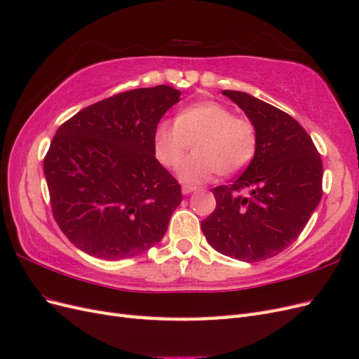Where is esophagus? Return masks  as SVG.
<instances>
[{
	"instance_id": "1",
	"label": "esophagus",
	"mask_w": 359,
	"mask_h": 359,
	"mask_svg": "<svg viewBox=\"0 0 359 359\" xmlns=\"http://www.w3.org/2000/svg\"><path fill=\"white\" fill-rule=\"evenodd\" d=\"M194 190H198L196 187H193V186H187V184H184V186L181 187V191H182V194H190L191 191H194Z\"/></svg>"
}]
</instances>
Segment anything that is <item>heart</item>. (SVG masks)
I'll list each match as a JSON object with an SVG mask.
<instances>
[{
	"label": "heart",
	"mask_w": 359,
	"mask_h": 359,
	"mask_svg": "<svg viewBox=\"0 0 359 359\" xmlns=\"http://www.w3.org/2000/svg\"><path fill=\"white\" fill-rule=\"evenodd\" d=\"M194 156L178 166V177L189 184L210 181L217 173L232 175L252 161L257 135L253 123L222 103L199 102L180 112L177 121L163 119L154 130L156 157L166 168L177 166L191 147Z\"/></svg>",
	"instance_id": "heart-1"
}]
</instances>
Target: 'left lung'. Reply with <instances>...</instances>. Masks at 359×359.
Returning <instances> with one entry per match:
<instances>
[{
	"mask_svg": "<svg viewBox=\"0 0 359 359\" xmlns=\"http://www.w3.org/2000/svg\"><path fill=\"white\" fill-rule=\"evenodd\" d=\"M253 123L255 157L229 186L212 189L202 232L217 252L244 262L277 256L297 240L322 198V158L302 126L241 91L224 90Z\"/></svg>",
	"mask_w": 359,
	"mask_h": 359,
	"instance_id": "8db88e82",
	"label": "left lung"
}]
</instances>
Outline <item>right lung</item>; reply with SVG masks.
Here are the masks:
<instances>
[{
  "label": "right lung",
  "mask_w": 359,
  "mask_h": 359,
  "mask_svg": "<svg viewBox=\"0 0 359 359\" xmlns=\"http://www.w3.org/2000/svg\"><path fill=\"white\" fill-rule=\"evenodd\" d=\"M180 95L168 85L119 93L57 130L43 160L52 214L86 255L133 257L165 236L182 194L156 158L153 136Z\"/></svg>",
  "instance_id": "right-lung-1"
}]
</instances>
